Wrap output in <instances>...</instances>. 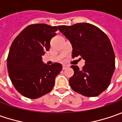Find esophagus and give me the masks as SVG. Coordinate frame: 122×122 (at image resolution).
<instances>
[{"mask_svg":"<svg viewBox=\"0 0 122 122\" xmlns=\"http://www.w3.org/2000/svg\"><path fill=\"white\" fill-rule=\"evenodd\" d=\"M69 68V66H68V65H66V64H64L62 66V69L63 70H65V69H67V68Z\"/></svg>","mask_w":122,"mask_h":122,"instance_id":"obj_1","label":"esophagus"}]
</instances>
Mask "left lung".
Instances as JSON below:
<instances>
[{
	"label": "left lung",
	"instance_id": "1",
	"mask_svg": "<svg viewBox=\"0 0 122 122\" xmlns=\"http://www.w3.org/2000/svg\"><path fill=\"white\" fill-rule=\"evenodd\" d=\"M58 28L72 45V58L80 56L85 60L82 70L71 66L74 71L69 79L71 88L85 96H98L109 87L115 71V54L109 37L88 23Z\"/></svg>",
	"mask_w": 122,
	"mask_h": 122
}]
</instances>
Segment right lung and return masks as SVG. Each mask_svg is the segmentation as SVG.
<instances>
[{
    "label": "right lung",
    "instance_id": "add662e5",
    "mask_svg": "<svg viewBox=\"0 0 122 122\" xmlns=\"http://www.w3.org/2000/svg\"><path fill=\"white\" fill-rule=\"evenodd\" d=\"M57 30V26L32 24L12 43L7 58L9 75L15 88L25 97L38 98L54 87L62 66L60 63L45 64L42 56L50 49V41Z\"/></svg>",
    "mask_w": 122,
    "mask_h": 122
}]
</instances>
